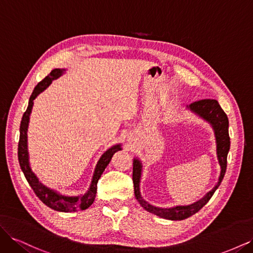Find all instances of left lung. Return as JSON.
I'll use <instances>...</instances> for the list:
<instances>
[{
	"label": "left lung",
	"mask_w": 253,
	"mask_h": 253,
	"mask_svg": "<svg viewBox=\"0 0 253 253\" xmlns=\"http://www.w3.org/2000/svg\"><path fill=\"white\" fill-rule=\"evenodd\" d=\"M189 108L200 115L201 117L209 121L214 128V133L216 137V152L217 158L220 166V175L216 186L214 187L210 192L207 194L203 200L194 203L190 206H179L169 209L156 208L151 206L147 202L142 200L139 192V180L141 175V164L138 159H134L133 162V183H134V193L136 200L141 205L142 208L147 211L155 214V215L170 220H181L192 216L193 214L200 211L203 207L210 201V198L215 192V190L219 187L221 180H223L226 169H227V155L229 149H230V137H229V120L226 113L220 108V105L216 100L213 99H203L200 101H195L189 105Z\"/></svg>",
	"instance_id": "obj_1"
}]
</instances>
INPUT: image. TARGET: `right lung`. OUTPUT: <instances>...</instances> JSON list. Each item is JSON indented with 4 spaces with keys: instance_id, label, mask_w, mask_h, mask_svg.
Here are the masks:
<instances>
[{
    "instance_id": "1",
    "label": "right lung",
    "mask_w": 253,
    "mask_h": 253,
    "mask_svg": "<svg viewBox=\"0 0 253 253\" xmlns=\"http://www.w3.org/2000/svg\"><path fill=\"white\" fill-rule=\"evenodd\" d=\"M62 73H63V70H59V68H56V70L51 71L48 76H46V77H45L42 81H40L37 84L32 96H30L27 110L25 111L24 114H23L21 126H20L18 158H19L20 167H21L23 173H24L28 183L30 185V187L33 188L36 195L40 198V201L43 204L46 205L47 207H49V208L56 210V211L72 212V211H77V210H85L91 204L94 203L96 193H97L98 180L100 179L103 171L105 170L106 166H108L109 163L111 162L113 155L117 151L121 150V148L119 144L114 145V147H112L111 149L106 151L101 156V158L99 159V162L96 166L94 176H93V180H91V185L87 191V193L82 195L81 197L62 196V195L56 193L55 191H52V190L48 189L47 187L43 186L42 183L38 180L37 176L33 173L32 169H30V167H29V164H28L27 126H28V122H29V115H30V112H32V108H33L34 100L36 99V97L39 95L41 91H43L45 88H46L52 82V80L59 78L60 76L62 75Z\"/></svg>"
}]
</instances>
